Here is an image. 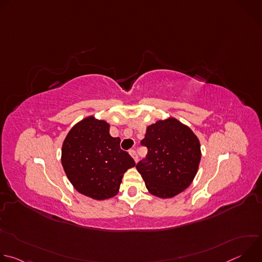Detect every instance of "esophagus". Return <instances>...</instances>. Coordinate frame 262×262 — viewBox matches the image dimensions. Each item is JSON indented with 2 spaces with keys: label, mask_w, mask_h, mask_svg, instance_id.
Returning a JSON list of instances; mask_svg holds the SVG:
<instances>
[{
  "label": "esophagus",
  "mask_w": 262,
  "mask_h": 262,
  "mask_svg": "<svg viewBox=\"0 0 262 262\" xmlns=\"http://www.w3.org/2000/svg\"><path fill=\"white\" fill-rule=\"evenodd\" d=\"M129 155L133 157V159L135 160V162H137V161H138L137 152H136V150H134V149H132V150H129Z\"/></svg>",
  "instance_id": "34e87169"
}]
</instances>
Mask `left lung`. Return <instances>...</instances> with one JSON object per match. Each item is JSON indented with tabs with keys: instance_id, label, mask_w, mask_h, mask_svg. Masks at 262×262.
<instances>
[{
	"instance_id": "8db88e82",
	"label": "left lung",
	"mask_w": 262,
	"mask_h": 262,
	"mask_svg": "<svg viewBox=\"0 0 262 262\" xmlns=\"http://www.w3.org/2000/svg\"><path fill=\"white\" fill-rule=\"evenodd\" d=\"M141 145L147 147L148 152L136 168L152 195L172 198L192 183L201 151L191 128L175 118L160 120L147 127Z\"/></svg>"
}]
</instances>
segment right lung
I'll list each match as a JSON object with an SVG mask.
<instances>
[{"label":"right lung","instance_id":"1","mask_svg":"<svg viewBox=\"0 0 262 262\" xmlns=\"http://www.w3.org/2000/svg\"><path fill=\"white\" fill-rule=\"evenodd\" d=\"M120 141L110 135L105 121L93 116L70 129L62 146V166L74 189L96 200L118 193L123 174L136 166Z\"/></svg>","mask_w":262,"mask_h":262}]
</instances>
